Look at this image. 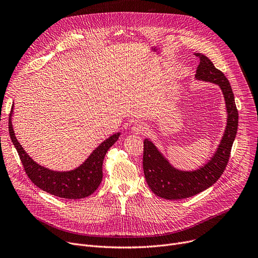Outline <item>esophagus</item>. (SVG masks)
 <instances>
[{
    "label": "esophagus",
    "instance_id": "obj_1",
    "mask_svg": "<svg viewBox=\"0 0 258 258\" xmlns=\"http://www.w3.org/2000/svg\"><path fill=\"white\" fill-rule=\"evenodd\" d=\"M132 132L134 134H137V135H145L147 132V127L143 123H136L133 126Z\"/></svg>",
    "mask_w": 258,
    "mask_h": 258
}]
</instances>
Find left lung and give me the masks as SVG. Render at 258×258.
Masks as SVG:
<instances>
[{"label":"left lung","mask_w":258,"mask_h":258,"mask_svg":"<svg viewBox=\"0 0 258 258\" xmlns=\"http://www.w3.org/2000/svg\"><path fill=\"white\" fill-rule=\"evenodd\" d=\"M195 54L200 58L196 78L219 85L224 94L228 113L227 126L214 156L207 164L194 171L175 169L152 141L144 140L143 170L145 180L156 196L165 200H182L194 197L218 181L228 164L237 132L238 112L229 80L204 54Z\"/></svg>","instance_id":"8db88e82"}]
</instances>
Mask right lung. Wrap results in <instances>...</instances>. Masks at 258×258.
<instances>
[{
  "instance_id": "1",
  "label": "right lung",
  "mask_w": 258,
  "mask_h": 258,
  "mask_svg": "<svg viewBox=\"0 0 258 258\" xmlns=\"http://www.w3.org/2000/svg\"><path fill=\"white\" fill-rule=\"evenodd\" d=\"M9 115L8 128L11 141L17 148L23 167L29 179L44 191L62 199H83L92 195L102 181V163L106 152L119 138L120 134L104 140L79 167L70 171H54L37 163L28 156L13 132Z\"/></svg>"
}]
</instances>
